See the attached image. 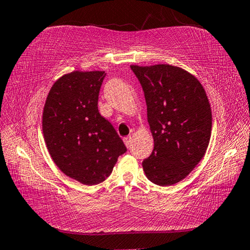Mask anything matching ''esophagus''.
<instances>
[{"instance_id":"esophagus-1","label":"esophagus","mask_w":250,"mask_h":250,"mask_svg":"<svg viewBox=\"0 0 250 250\" xmlns=\"http://www.w3.org/2000/svg\"><path fill=\"white\" fill-rule=\"evenodd\" d=\"M131 140H132V137H131V136H126V137H125L124 142H125L126 147H130V145H131Z\"/></svg>"}]
</instances>
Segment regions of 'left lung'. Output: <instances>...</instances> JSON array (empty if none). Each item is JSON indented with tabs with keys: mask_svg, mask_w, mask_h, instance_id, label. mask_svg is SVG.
Listing matches in <instances>:
<instances>
[{
	"mask_svg": "<svg viewBox=\"0 0 250 250\" xmlns=\"http://www.w3.org/2000/svg\"><path fill=\"white\" fill-rule=\"evenodd\" d=\"M142 83L154 149L143 162L153 184L184 180L205 155L212 132L206 91L190 72L170 64H131Z\"/></svg>",
	"mask_w": 250,
	"mask_h": 250,
	"instance_id": "8db88e82",
	"label": "left lung"
}]
</instances>
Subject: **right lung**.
Instances as JSON below:
<instances>
[{"label":"right lung","mask_w":250,"mask_h":250,"mask_svg":"<svg viewBox=\"0 0 250 250\" xmlns=\"http://www.w3.org/2000/svg\"><path fill=\"white\" fill-rule=\"evenodd\" d=\"M105 71L65 73L51 87L43 110V136L50 155L66 177L94 186L112 173L126 152L111 122L98 112Z\"/></svg>","instance_id":"right-lung-1"}]
</instances>
